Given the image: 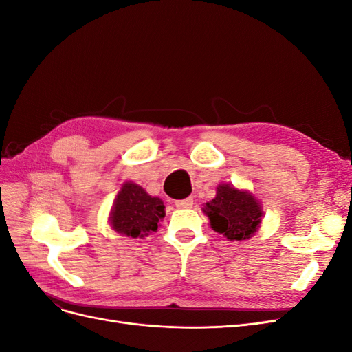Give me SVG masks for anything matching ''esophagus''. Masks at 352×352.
I'll return each instance as SVG.
<instances>
[{"label": "esophagus", "mask_w": 352, "mask_h": 352, "mask_svg": "<svg viewBox=\"0 0 352 352\" xmlns=\"http://www.w3.org/2000/svg\"><path fill=\"white\" fill-rule=\"evenodd\" d=\"M175 206L177 208H190L194 206V198H185V199H177L175 201Z\"/></svg>", "instance_id": "esophagus-1"}]
</instances>
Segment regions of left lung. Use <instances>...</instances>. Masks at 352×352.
Returning a JSON list of instances; mask_svg holds the SVG:
<instances>
[{"label": "left lung", "mask_w": 352, "mask_h": 352, "mask_svg": "<svg viewBox=\"0 0 352 352\" xmlns=\"http://www.w3.org/2000/svg\"><path fill=\"white\" fill-rule=\"evenodd\" d=\"M206 214L212 230L230 241H243L257 232L261 223V207L248 192L230 185H219L217 195L206 204Z\"/></svg>", "instance_id": "obj_1"}]
</instances>
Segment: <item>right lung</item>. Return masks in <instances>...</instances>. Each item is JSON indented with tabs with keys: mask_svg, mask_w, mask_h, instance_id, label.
I'll use <instances>...</instances> for the list:
<instances>
[{
	"mask_svg": "<svg viewBox=\"0 0 352 352\" xmlns=\"http://www.w3.org/2000/svg\"><path fill=\"white\" fill-rule=\"evenodd\" d=\"M164 217V204L157 197H150L145 190L127 182L116 198L111 212V226L116 232L131 238H144L157 232L158 220Z\"/></svg>",
	"mask_w": 352,
	"mask_h": 352,
	"instance_id": "1",
	"label": "right lung"
}]
</instances>
